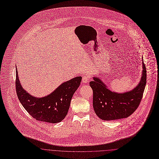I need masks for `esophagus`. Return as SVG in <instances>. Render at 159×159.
Listing matches in <instances>:
<instances>
[{
    "label": "esophagus",
    "instance_id": "34e87169",
    "mask_svg": "<svg viewBox=\"0 0 159 159\" xmlns=\"http://www.w3.org/2000/svg\"><path fill=\"white\" fill-rule=\"evenodd\" d=\"M90 76H89V75H84L83 77V78H82V81H83V83H88V81H89V80H90Z\"/></svg>",
    "mask_w": 159,
    "mask_h": 159
}]
</instances>
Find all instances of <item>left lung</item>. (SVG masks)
<instances>
[{
  "label": "left lung",
  "mask_w": 159,
  "mask_h": 159,
  "mask_svg": "<svg viewBox=\"0 0 159 159\" xmlns=\"http://www.w3.org/2000/svg\"><path fill=\"white\" fill-rule=\"evenodd\" d=\"M142 70L139 84L132 90L123 93L111 91L99 77H93V81L89 82L93 91V106L100 119L109 121L127 118L137 110L147 82V71L143 59Z\"/></svg>",
  "instance_id": "left-lung-1"
}]
</instances>
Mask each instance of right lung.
<instances>
[{"label": "right lung", "instance_id": "add662e5", "mask_svg": "<svg viewBox=\"0 0 159 159\" xmlns=\"http://www.w3.org/2000/svg\"><path fill=\"white\" fill-rule=\"evenodd\" d=\"M81 79V76L75 77L62 83L47 96L38 98L31 95L22 88L16 69L17 94L25 110L36 120L56 123L66 116L71 98L80 86Z\"/></svg>", "mask_w": 159, "mask_h": 159}]
</instances>
